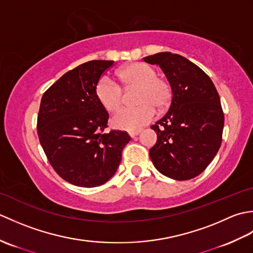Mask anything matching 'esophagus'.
Listing matches in <instances>:
<instances>
[{
  "label": "esophagus",
  "instance_id": "34e87169",
  "mask_svg": "<svg viewBox=\"0 0 253 253\" xmlns=\"http://www.w3.org/2000/svg\"><path fill=\"white\" fill-rule=\"evenodd\" d=\"M141 132V129H138V130H133V131H130L129 132V136L131 137V138H133V137H136L137 135H139V133Z\"/></svg>",
  "mask_w": 253,
  "mask_h": 253
}]
</instances>
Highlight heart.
<instances>
[{
  "mask_svg": "<svg viewBox=\"0 0 253 253\" xmlns=\"http://www.w3.org/2000/svg\"><path fill=\"white\" fill-rule=\"evenodd\" d=\"M118 79L126 88H138L136 107H123L111 118L113 127L123 130H136L150 122L159 111L166 109L173 99V89L164 78L158 76L153 66L146 63H132L123 67L117 74ZM123 89L118 84L102 76L95 85V96L106 111L112 112L123 102Z\"/></svg>",
  "mask_w": 253,
  "mask_h": 253,
  "instance_id": "obj_1",
  "label": "heart"
}]
</instances>
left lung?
Wrapping results in <instances>:
<instances>
[{"label": "left lung", "mask_w": 253, "mask_h": 253, "mask_svg": "<svg viewBox=\"0 0 253 253\" xmlns=\"http://www.w3.org/2000/svg\"><path fill=\"white\" fill-rule=\"evenodd\" d=\"M163 69L173 89L165 116L152 129L158 141L150 149L161 174L188 180L201 174L222 143L224 113L215 85L202 69L186 57L169 52L143 58Z\"/></svg>", "instance_id": "left-lung-1"}]
</instances>
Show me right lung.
<instances>
[{"label":"right lung","mask_w":253,"mask_h":253,"mask_svg":"<svg viewBox=\"0 0 253 253\" xmlns=\"http://www.w3.org/2000/svg\"><path fill=\"white\" fill-rule=\"evenodd\" d=\"M113 61H90L75 67L42 95L37 130L57 175L79 187H98L115 174L126 131H105L109 113L95 96V85Z\"/></svg>","instance_id":"add662e5"}]
</instances>
